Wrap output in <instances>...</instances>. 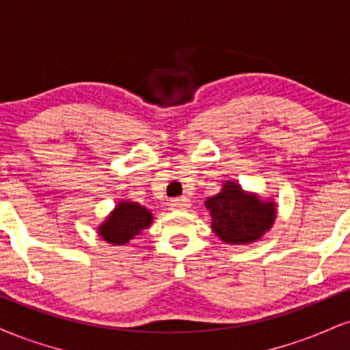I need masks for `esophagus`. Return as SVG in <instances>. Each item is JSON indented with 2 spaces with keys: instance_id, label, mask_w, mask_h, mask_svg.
I'll return each mask as SVG.
<instances>
[{
  "instance_id": "1",
  "label": "esophagus",
  "mask_w": 350,
  "mask_h": 350,
  "mask_svg": "<svg viewBox=\"0 0 350 350\" xmlns=\"http://www.w3.org/2000/svg\"><path fill=\"white\" fill-rule=\"evenodd\" d=\"M170 206L171 208H174V211H186V208L191 206V200L187 198H174L171 199Z\"/></svg>"
}]
</instances>
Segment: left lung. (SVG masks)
Segmentation results:
<instances>
[{
    "mask_svg": "<svg viewBox=\"0 0 350 350\" xmlns=\"http://www.w3.org/2000/svg\"><path fill=\"white\" fill-rule=\"evenodd\" d=\"M206 207L212 215V230L227 243L258 240L275 220V204L262 202L245 194L235 183H226L222 192L208 198Z\"/></svg>",
    "mask_w": 350,
    "mask_h": 350,
    "instance_id": "1",
    "label": "left lung"
}]
</instances>
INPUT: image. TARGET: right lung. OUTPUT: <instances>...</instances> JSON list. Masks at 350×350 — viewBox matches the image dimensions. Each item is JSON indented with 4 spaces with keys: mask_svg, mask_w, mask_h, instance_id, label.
<instances>
[{
    "mask_svg": "<svg viewBox=\"0 0 350 350\" xmlns=\"http://www.w3.org/2000/svg\"><path fill=\"white\" fill-rule=\"evenodd\" d=\"M151 220L152 215L148 208L135 202H122L116 206L113 214L100 227L98 234L108 243L124 245L135 235H138L143 228L150 226Z\"/></svg>",
    "mask_w": 350,
    "mask_h": 350,
    "instance_id": "1",
    "label": "right lung"
}]
</instances>
